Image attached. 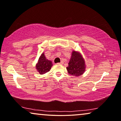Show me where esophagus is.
Here are the masks:
<instances>
[{"mask_svg": "<svg viewBox=\"0 0 121 121\" xmlns=\"http://www.w3.org/2000/svg\"><path fill=\"white\" fill-rule=\"evenodd\" d=\"M62 64H63L62 61H61L60 63H57V65H62Z\"/></svg>", "mask_w": 121, "mask_h": 121, "instance_id": "obj_1", "label": "esophagus"}]
</instances>
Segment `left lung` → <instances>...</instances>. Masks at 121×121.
Masks as SVG:
<instances>
[{
  "label": "left lung",
  "mask_w": 121,
  "mask_h": 121,
  "mask_svg": "<svg viewBox=\"0 0 121 121\" xmlns=\"http://www.w3.org/2000/svg\"><path fill=\"white\" fill-rule=\"evenodd\" d=\"M66 69L69 74L76 77L82 75L85 71L86 65L81 54L73 51L69 61V66Z\"/></svg>",
  "instance_id": "1"
}]
</instances>
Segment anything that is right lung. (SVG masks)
I'll return each instance as SVG.
<instances>
[{
	"label": "right lung",
	"mask_w": 121,
	"mask_h": 121,
	"mask_svg": "<svg viewBox=\"0 0 121 121\" xmlns=\"http://www.w3.org/2000/svg\"><path fill=\"white\" fill-rule=\"evenodd\" d=\"M52 66V62L46 59L44 54L43 53L39 59L38 62L36 65V69L40 74H45L50 71Z\"/></svg>",
	"instance_id": "add662e5"
}]
</instances>
